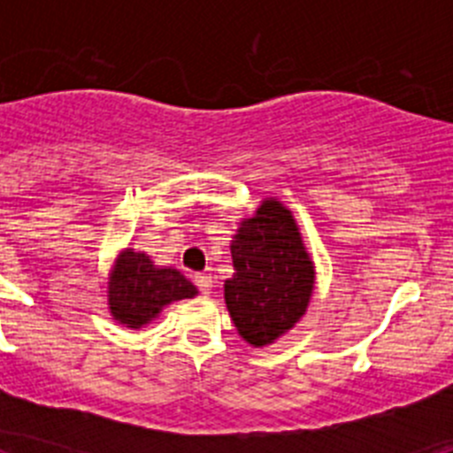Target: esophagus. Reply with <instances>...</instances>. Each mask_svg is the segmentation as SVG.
<instances>
[{
    "instance_id": "obj_1",
    "label": "esophagus",
    "mask_w": 453,
    "mask_h": 453,
    "mask_svg": "<svg viewBox=\"0 0 453 453\" xmlns=\"http://www.w3.org/2000/svg\"><path fill=\"white\" fill-rule=\"evenodd\" d=\"M195 283H197V288L203 295H211V290H213V276L211 274H197L195 276Z\"/></svg>"
}]
</instances>
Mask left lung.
Wrapping results in <instances>:
<instances>
[{"instance_id": "8db88e82", "label": "left lung", "mask_w": 453, "mask_h": 453, "mask_svg": "<svg viewBox=\"0 0 453 453\" xmlns=\"http://www.w3.org/2000/svg\"><path fill=\"white\" fill-rule=\"evenodd\" d=\"M231 258L224 302L235 329L256 349L274 345L306 315L315 290V263L290 208L263 199L238 222Z\"/></svg>"}]
</instances>
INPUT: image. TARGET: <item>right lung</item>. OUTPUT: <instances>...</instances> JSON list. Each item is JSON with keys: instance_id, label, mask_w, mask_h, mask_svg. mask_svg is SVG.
Returning a JSON list of instances; mask_svg holds the SVG:
<instances>
[{"instance_id": "right-lung-1", "label": "right lung", "mask_w": 453, "mask_h": 453, "mask_svg": "<svg viewBox=\"0 0 453 453\" xmlns=\"http://www.w3.org/2000/svg\"><path fill=\"white\" fill-rule=\"evenodd\" d=\"M197 288L174 267L156 265L145 251L131 247L115 256L108 270V313L127 329L140 331L161 315L170 303L192 299Z\"/></svg>"}]
</instances>
